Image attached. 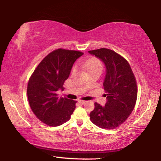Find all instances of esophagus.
Here are the masks:
<instances>
[{"label": "esophagus", "mask_w": 161, "mask_h": 161, "mask_svg": "<svg viewBox=\"0 0 161 161\" xmlns=\"http://www.w3.org/2000/svg\"><path fill=\"white\" fill-rule=\"evenodd\" d=\"M79 102H80V103H81V104H84V103H86V101H84V100H79Z\"/></svg>", "instance_id": "esophagus-1"}]
</instances>
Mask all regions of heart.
<instances>
[{"mask_svg": "<svg viewBox=\"0 0 161 161\" xmlns=\"http://www.w3.org/2000/svg\"><path fill=\"white\" fill-rule=\"evenodd\" d=\"M83 66L86 68L88 71L89 74H91L92 72H99L102 73L103 70V64L102 62H101L99 59H91V60H86L82 62ZM77 70V67L75 66L73 67L72 72H75V71Z\"/></svg>", "mask_w": 161, "mask_h": 161, "instance_id": "1", "label": "heart"}]
</instances>
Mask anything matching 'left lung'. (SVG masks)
Segmentation results:
<instances>
[{
    "label": "left lung",
    "mask_w": 161,
    "mask_h": 161,
    "mask_svg": "<svg viewBox=\"0 0 161 161\" xmlns=\"http://www.w3.org/2000/svg\"><path fill=\"white\" fill-rule=\"evenodd\" d=\"M102 59L107 68L103 87L107 102L104 107L94 103L91 111V121L103 129L119 127L128 119L137 99L136 80L129 62L124 57L109 49L89 51Z\"/></svg>",
    "instance_id": "8db88e82"
}]
</instances>
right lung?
I'll return each instance as SVG.
<instances>
[{
	"label": "right lung",
	"instance_id": "obj_1",
	"mask_svg": "<svg viewBox=\"0 0 161 161\" xmlns=\"http://www.w3.org/2000/svg\"><path fill=\"white\" fill-rule=\"evenodd\" d=\"M84 53L59 48L49 53L29 79L27 94L32 112L49 126H58L69 121L77 102L59 97L72 65Z\"/></svg>",
	"mask_w": 161,
	"mask_h": 161
}]
</instances>
